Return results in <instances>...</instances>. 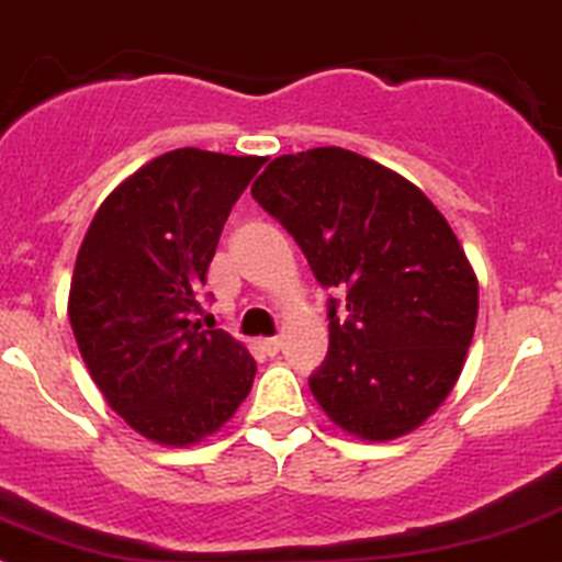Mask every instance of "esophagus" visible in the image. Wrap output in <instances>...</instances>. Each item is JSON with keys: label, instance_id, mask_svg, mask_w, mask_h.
<instances>
[{"label": "esophagus", "instance_id": "obj_1", "mask_svg": "<svg viewBox=\"0 0 562 562\" xmlns=\"http://www.w3.org/2000/svg\"><path fill=\"white\" fill-rule=\"evenodd\" d=\"M260 349H263L266 355H271V358H274V355L282 349V340L280 338H263V340H260Z\"/></svg>", "mask_w": 562, "mask_h": 562}]
</instances>
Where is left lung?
<instances>
[{
    "instance_id": "left-lung-1",
    "label": "left lung",
    "mask_w": 562,
    "mask_h": 562,
    "mask_svg": "<svg viewBox=\"0 0 562 562\" xmlns=\"http://www.w3.org/2000/svg\"><path fill=\"white\" fill-rule=\"evenodd\" d=\"M251 196L274 216L329 299V349L311 391L366 440L422 427L463 371L476 324V277L447 218L413 182L340 149L282 155Z\"/></svg>"
}]
</instances>
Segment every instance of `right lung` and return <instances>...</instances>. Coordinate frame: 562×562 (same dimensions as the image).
<instances>
[{
    "label": "right lung",
    "instance_id": "add662e5",
    "mask_svg": "<svg viewBox=\"0 0 562 562\" xmlns=\"http://www.w3.org/2000/svg\"><path fill=\"white\" fill-rule=\"evenodd\" d=\"M263 162L166 151L104 199L82 238L68 293L80 355L108 405L166 447L213 435L251 391L246 346L193 316L229 210Z\"/></svg>",
    "mask_w": 562,
    "mask_h": 562
}]
</instances>
